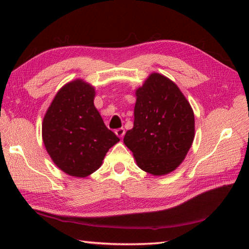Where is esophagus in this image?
<instances>
[{"label":"esophagus","instance_id":"obj_1","mask_svg":"<svg viewBox=\"0 0 249 249\" xmlns=\"http://www.w3.org/2000/svg\"><path fill=\"white\" fill-rule=\"evenodd\" d=\"M115 134H116V136H119L120 138H123L124 135H125V129L123 127L118 128V129L115 130Z\"/></svg>","mask_w":249,"mask_h":249}]
</instances>
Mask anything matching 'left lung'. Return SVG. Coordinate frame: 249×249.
<instances>
[{
	"instance_id": "left-lung-1",
	"label": "left lung",
	"mask_w": 249,
	"mask_h": 249,
	"mask_svg": "<svg viewBox=\"0 0 249 249\" xmlns=\"http://www.w3.org/2000/svg\"><path fill=\"white\" fill-rule=\"evenodd\" d=\"M134 127L124 143L137 165L153 176H163L181 165L195 138V115L173 81L153 72L136 91Z\"/></svg>"
}]
</instances>
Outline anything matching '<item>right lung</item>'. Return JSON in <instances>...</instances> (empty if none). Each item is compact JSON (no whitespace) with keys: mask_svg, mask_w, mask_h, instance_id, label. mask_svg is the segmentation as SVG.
<instances>
[{"mask_svg":"<svg viewBox=\"0 0 249 249\" xmlns=\"http://www.w3.org/2000/svg\"><path fill=\"white\" fill-rule=\"evenodd\" d=\"M95 89L81 79L65 84L43 121V140L62 171L86 178L102 166L106 153L120 141L106 127L94 106Z\"/></svg>","mask_w":249,"mask_h":249,"instance_id":"add662e5","label":"right lung"}]
</instances>
